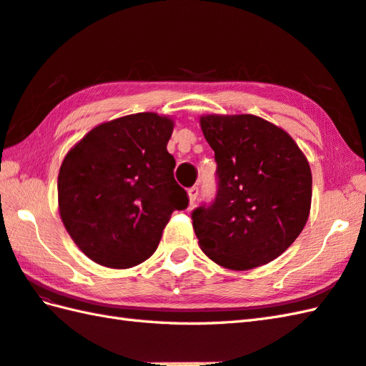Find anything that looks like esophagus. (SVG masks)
<instances>
[{
  "mask_svg": "<svg viewBox=\"0 0 366 366\" xmlns=\"http://www.w3.org/2000/svg\"><path fill=\"white\" fill-rule=\"evenodd\" d=\"M187 193H189V201H190V204H195V201H197V198H198V193H199L198 187H190Z\"/></svg>",
  "mask_w": 366,
  "mask_h": 366,
  "instance_id": "esophagus-1",
  "label": "esophagus"
}]
</instances>
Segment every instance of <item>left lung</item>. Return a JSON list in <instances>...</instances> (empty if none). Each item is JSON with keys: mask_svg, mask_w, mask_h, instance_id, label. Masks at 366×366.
I'll return each instance as SVG.
<instances>
[{"mask_svg": "<svg viewBox=\"0 0 366 366\" xmlns=\"http://www.w3.org/2000/svg\"><path fill=\"white\" fill-rule=\"evenodd\" d=\"M215 152L217 197L192 212L198 244L231 270L278 258L299 237L312 207V169L283 129L253 114H204Z\"/></svg>", "mask_w": 366, "mask_h": 366, "instance_id": "left-lung-1", "label": "left lung"}]
</instances>
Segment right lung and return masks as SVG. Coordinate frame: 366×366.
Masks as SVG:
<instances>
[{
  "label": "right lung",
  "mask_w": 366,
  "mask_h": 366,
  "mask_svg": "<svg viewBox=\"0 0 366 366\" xmlns=\"http://www.w3.org/2000/svg\"><path fill=\"white\" fill-rule=\"evenodd\" d=\"M173 127L157 113L122 116L88 132L61 163V220L100 266L129 269L146 261L171 214L189 206L167 151Z\"/></svg>",
  "instance_id": "obj_1"
}]
</instances>
